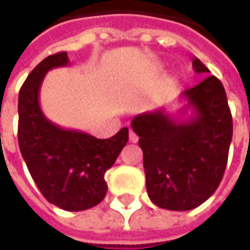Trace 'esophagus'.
Here are the masks:
<instances>
[{"instance_id":"1","label":"esophagus","mask_w":250,"mask_h":250,"mask_svg":"<svg viewBox=\"0 0 250 250\" xmlns=\"http://www.w3.org/2000/svg\"><path fill=\"white\" fill-rule=\"evenodd\" d=\"M128 140H130L131 143H136V142L139 140V137H137V134H136L134 131L130 130V131H128Z\"/></svg>"}]
</instances>
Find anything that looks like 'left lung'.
<instances>
[{"instance_id":"obj_1","label":"left lung","mask_w":250,"mask_h":250,"mask_svg":"<svg viewBox=\"0 0 250 250\" xmlns=\"http://www.w3.org/2000/svg\"><path fill=\"white\" fill-rule=\"evenodd\" d=\"M197 74L207 66L192 59ZM179 100L187 104L179 114L164 107L142 113L131 120L143 150L147 195L161 208L187 211L207 201L225 174L233 136L226 91L216 76L185 89ZM193 111L188 119L183 116Z\"/></svg>"}]
</instances>
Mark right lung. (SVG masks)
Instances as JSON below:
<instances>
[{
    "label": "right lung",
    "instance_id": "obj_1",
    "mask_svg": "<svg viewBox=\"0 0 250 250\" xmlns=\"http://www.w3.org/2000/svg\"><path fill=\"white\" fill-rule=\"evenodd\" d=\"M68 65V53L61 52L43 59L27 76L19 94V145L43 197L62 210L82 211L105 197L104 175L125 146L128 128L110 139H97L55 125L43 114L39 94L44 76Z\"/></svg>",
    "mask_w": 250,
    "mask_h": 250
}]
</instances>
